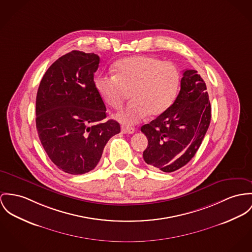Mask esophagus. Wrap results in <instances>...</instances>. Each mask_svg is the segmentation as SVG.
<instances>
[{"label":"esophagus","instance_id":"34e87169","mask_svg":"<svg viewBox=\"0 0 252 252\" xmlns=\"http://www.w3.org/2000/svg\"><path fill=\"white\" fill-rule=\"evenodd\" d=\"M122 131L124 133H128V134H132L135 132V128L131 127V126H122Z\"/></svg>","mask_w":252,"mask_h":252}]
</instances>
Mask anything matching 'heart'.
<instances>
[{
  "instance_id": "b5f03b06",
  "label": "heart",
  "mask_w": 252,
  "mask_h": 252,
  "mask_svg": "<svg viewBox=\"0 0 252 252\" xmlns=\"http://www.w3.org/2000/svg\"><path fill=\"white\" fill-rule=\"evenodd\" d=\"M115 75L99 76L95 84L99 96L111 108L122 107L127 91L132 101L117 113L119 122L136 125L149 115L158 117L174 103L180 74L174 63L151 56H134L119 60Z\"/></svg>"
}]
</instances>
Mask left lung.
Listing matches in <instances>:
<instances>
[{"label":"left lung","instance_id":"left-lung-1","mask_svg":"<svg viewBox=\"0 0 252 252\" xmlns=\"http://www.w3.org/2000/svg\"><path fill=\"white\" fill-rule=\"evenodd\" d=\"M210 121L206 84L195 70H185L172 106L141 127L149 141L143 153L145 162L165 173L182 168L199 149Z\"/></svg>","mask_w":252,"mask_h":252}]
</instances>
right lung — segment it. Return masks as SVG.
<instances>
[{
    "instance_id": "obj_1",
    "label": "right lung",
    "mask_w": 252,
    "mask_h": 252,
    "mask_svg": "<svg viewBox=\"0 0 252 252\" xmlns=\"http://www.w3.org/2000/svg\"><path fill=\"white\" fill-rule=\"evenodd\" d=\"M99 58L72 51L47 70L36 96V129L41 144L58 169L71 174L97 166L103 149L121 131L106 118V107L94 81Z\"/></svg>"
}]
</instances>
